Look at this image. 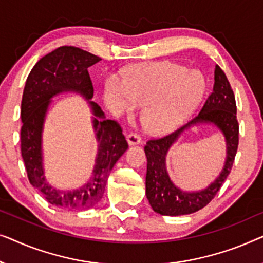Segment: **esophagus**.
I'll return each instance as SVG.
<instances>
[{
    "instance_id": "34e87169",
    "label": "esophagus",
    "mask_w": 263,
    "mask_h": 263,
    "mask_svg": "<svg viewBox=\"0 0 263 263\" xmlns=\"http://www.w3.org/2000/svg\"><path fill=\"white\" fill-rule=\"evenodd\" d=\"M126 138H127V143L130 144V145H136V144H139L142 142V137L137 135V133H128Z\"/></svg>"
}]
</instances>
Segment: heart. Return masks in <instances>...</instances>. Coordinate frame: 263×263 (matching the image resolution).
Wrapping results in <instances>:
<instances>
[{"instance_id":"1","label":"heart","mask_w":263,"mask_h":263,"mask_svg":"<svg viewBox=\"0 0 263 263\" xmlns=\"http://www.w3.org/2000/svg\"><path fill=\"white\" fill-rule=\"evenodd\" d=\"M205 79L199 71L172 62L132 66L124 77L110 75L103 101L110 112L121 116L142 106V119L154 133L172 131L200 103Z\"/></svg>"}]
</instances>
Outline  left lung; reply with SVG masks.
I'll use <instances>...</instances> for the list:
<instances>
[{
  "instance_id": "obj_1",
  "label": "left lung",
  "mask_w": 263,
  "mask_h": 263,
  "mask_svg": "<svg viewBox=\"0 0 263 263\" xmlns=\"http://www.w3.org/2000/svg\"><path fill=\"white\" fill-rule=\"evenodd\" d=\"M236 100L223 70L216 65L213 90L200 112L179 130L158 139H150L144 146L146 168V198L155 212L162 216H182L197 212L214 198L227 180L234 164L238 147V121ZM198 123H213L223 133L227 145V158L217 179L204 190L186 192L175 186L167 175L165 157L170 146L184 129Z\"/></svg>"
}]
</instances>
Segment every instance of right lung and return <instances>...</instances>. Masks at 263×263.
<instances>
[{"label":"right lung","mask_w":263,"mask_h":263,"mask_svg":"<svg viewBox=\"0 0 263 263\" xmlns=\"http://www.w3.org/2000/svg\"><path fill=\"white\" fill-rule=\"evenodd\" d=\"M100 61V57L79 47L61 46L40 58L26 80L21 101L22 160L29 183L50 204L62 209L86 210L98 204L105 193L110 170L128 147L120 125L105 119L101 107L89 101L98 140L93 175L84 186L73 191L56 190L44 175L42 137L51 99L69 91L90 100L94 88L88 68Z\"/></svg>","instance_id":"right-lung-1"}]
</instances>
